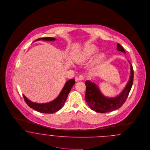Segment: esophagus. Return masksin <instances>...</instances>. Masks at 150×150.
Wrapping results in <instances>:
<instances>
[{
  "label": "esophagus",
  "mask_w": 150,
  "mask_h": 150,
  "mask_svg": "<svg viewBox=\"0 0 150 150\" xmlns=\"http://www.w3.org/2000/svg\"><path fill=\"white\" fill-rule=\"evenodd\" d=\"M84 76H83V74H80V75H79V76L76 77V80L77 81H79V80L81 81V80H84Z\"/></svg>",
  "instance_id": "1"
}]
</instances>
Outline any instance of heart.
Segmentation results:
<instances>
[{
    "mask_svg": "<svg viewBox=\"0 0 150 150\" xmlns=\"http://www.w3.org/2000/svg\"><path fill=\"white\" fill-rule=\"evenodd\" d=\"M98 51V47L93 44L87 45L78 54L76 61L78 62H84L92 58ZM104 54L100 53L97 57L98 61H100L104 58Z\"/></svg>",
    "mask_w": 150,
    "mask_h": 150,
    "instance_id": "1",
    "label": "heart"
}]
</instances>
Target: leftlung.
Wrapping results in <instances>:
<instances>
[{
	"label": "left lung",
	"instance_id": "8db88e82",
	"mask_svg": "<svg viewBox=\"0 0 150 150\" xmlns=\"http://www.w3.org/2000/svg\"><path fill=\"white\" fill-rule=\"evenodd\" d=\"M117 50L125 52L124 48L117 44ZM130 64V76L128 83L121 93L115 98H106L100 91L98 86L91 81H86L85 99L89 107L92 110L100 113L112 111L121 107L125 102L132 88L134 72L132 64Z\"/></svg>",
	"mask_w": 150,
	"mask_h": 150
}]
</instances>
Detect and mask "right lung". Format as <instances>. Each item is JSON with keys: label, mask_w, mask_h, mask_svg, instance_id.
Listing matches in <instances>:
<instances>
[{"label": "right lung", "mask_w": 150, "mask_h": 150, "mask_svg": "<svg viewBox=\"0 0 150 150\" xmlns=\"http://www.w3.org/2000/svg\"><path fill=\"white\" fill-rule=\"evenodd\" d=\"M39 40L53 41V40H55V39L54 38L47 37V38H39L36 40ZM75 83L76 81L74 79H71L67 81L64 87L63 88L62 91L61 92L60 94L57 97V98H56L55 100L49 103H42V104L36 103H34L30 101L24 95H23V97L26 104L30 108L35 110L36 111H39L40 112H42V113H49V114L53 113L59 110L62 107H63L66 100V99L67 98V96L70 91H71L73 86L75 84Z\"/></svg>", "instance_id": "1"}]
</instances>
